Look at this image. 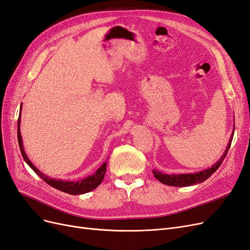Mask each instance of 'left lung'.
Segmentation results:
<instances>
[{"label":"left lung","instance_id":"8db88e82","mask_svg":"<svg viewBox=\"0 0 250 250\" xmlns=\"http://www.w3.org/2000/svg\"><path fill=\"white\" fill-rule=\"evenodd\" d=\"M235 130V128H233ZM233 137V132L230 136L229 142L227 146V149H225L224 154L222 157L219 159L218 162H216L211 168H208L206 170L195 172V173H183V174H164L161 171H158L157 169H154L152 170V173H154L155 178L160 181L162 184L168 185V186H174V187H186V186H192V185H196L199 183L205 182L207 179L210 178V176L218 169L223 162L224 158L227 157L228 151L229 149V146L231 144V140Z\"/></svg>","mask_w":250,"mask_h":250}]
</instances>
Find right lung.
Segmentation results:
<instances>
[{
    "label": "right lung",
    "instance_id": "1",
    "mask_svg": "<svg viewBox=\"0 0 250 250\" xmlns=\"http://www.w3.org/2000/svg\"><path fill=\"white\" fill-rule=\"evenodd\" d=\"M21 113L19 116V122H18V140H19V146H20V149L21 152V156L23 158V160L26 161L27 164L33 169V171L39 176L40 179H42L46 184H49L50 186L54 187L55 189H58L62 192L68 193V194L71 195H79V194H84V193L89 192L95 188H98L101 183L104 180V173L107 171V162H104L98 170L95 171V173H93L90 176H87L86 179H83L81 181L78 182H69V181H61V180H56V179H52L49 178V176L43 174L42 171L37 169L33 164H32L31 161L29 160V158L27 157V154L25 152V149H23V146H22V139H21Z\"/></svg>",
    "mask_w": 250,
    "mask_h": 250
}]
</instances>
